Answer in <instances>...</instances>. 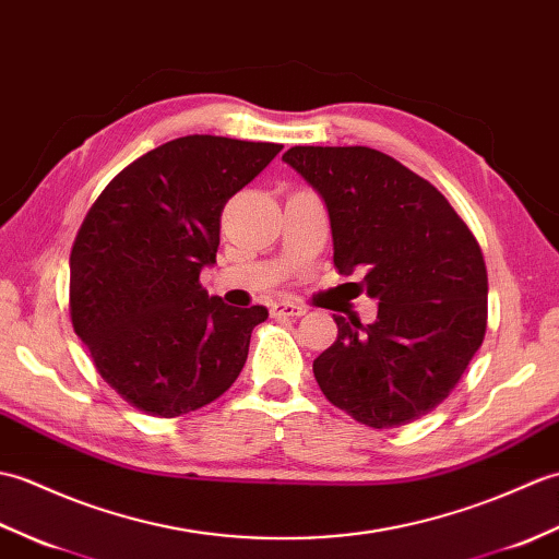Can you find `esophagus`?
<instances>
[{
  "label": "esophagus",
  "mask_w": 559,
  "mask_h": 559,
  "mask_svg": "<svg viewBox=\"0 0 559 559\" xmlns=\"http://www.w3.org/2000/svg\"><path fill=\"white\" fill-rule=\"evenodd\" d=\"M270 313L275 318H301L306 313V308L299 304H289V301H275L270 308Z\"/></svg>",
  "instance_id": "34e87169"
}]
</instances>
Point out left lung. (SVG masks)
<instances>
[{
    "instance_id": "8db88e82",
    "label": "left lung",
    "mask_w": 559,
    "mask_h": 559,
    "mask_svg": "<svg viewBox=\"0 0 559 559\" xmlns=\"http://www.w3.org/2000/svg\"><path fill=\"white\" fill-rule=\"evenodd\" d=\"M322 195L334 267L364 272L378 320L337 322L313 361L322 394L370 428L430 414L462 380L488 328L480 246L436 186L373 147L294 145L282 155Z\"/></svg>"
}]
</instances>
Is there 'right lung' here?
<instances>
[{
    "mask_svg": "<svg viewBox=\"0 0 559 559\" xmlns=\"http://www.w3.org/2000/svg\"><path fill=\"white\" fill-rule=\"evenodd\" d=\"M280 151L183 135L123 167L85 215L69 260L71 325L139 412H195L239 378L267 308L227 306L198 280L215 263L225 203Z\"/></svg>",
    "mask_w": 559,
    "mask_h": 559,
    "instance_id": "1",
    "label": "right lung"
}]
</instances>
